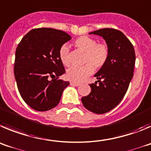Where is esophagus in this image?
I'll use <instances>...</instances> for the list:
<instances>
[{"mask_svg":"<svg viewBox=\"0 0 151 151\" xmlns=\"http://www.w3.org/2000/svg\"><path fill=\"white\" fill-rule=\"evenodd\" d=\"M70 84L71 86H80V83H79L76 82H70Z\"/></svg>","mask_w":151,"mask_h":151,"instance_id":"obj_1","label":"esophagus"}]
</instances>
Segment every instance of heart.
<instances>
[{"label":"heart","instance_id":"obj_1","mask_svg":"<svg viewBox=\"0 0 151 151\" xmlns=\"http://www.w3.org/2000/svg\"><path fill=\"white\" fill-rule=\"evenodd\" d=\"M74 45L85 52L84 62L82 67H71L68 69L66 77L74 82H82L90 76L96 69H100L108 62L110 55L109 48L105 43H99L96 39L88 36L80 37L74 41ZM69 48L62 45L59 51V56L64 65H69Z\"/></svg>","mask_w":151,"mask_h":151}]
</instances>
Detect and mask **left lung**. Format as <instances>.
Returning a JSON list of instances; mask_svg holds the SVG:
<instances>
[{
  "instance_id": "obj_1",
  "label": "left lung",
  "mask_w": 151,
  "mask_h": 151,
  "mask_svg": "<svg viewBox=\"0 0 151 151\" xmlns=\"http://www.w3.org/2000/svg\"><path fill=\"white\" fill-rule=\"evenodd\" d=\"M89 34L102 37L110 55L95 74L98 81L89 84L90 93L81 101L86 109L101 114L114 108L124 97L133 77L135 53L131 42L119 30L102 28Z\"/></svg>"
}]
</instances>
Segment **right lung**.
<instances>
[{"mask_svg":"<svg viewBox=\"0 0 151 151\" xmlns=\"http://www.w3.org/2000/svg\"><path fill=\"white\" fill-rule=\"evenodd\" d=\"M70 39L60 30L35 28L23 37L16 48L14 75L17 87L25 102L35 111L55 108L70 84L59 79L65 73L59 51Z\"/></svg>","mask_w":151,"mask_h":151,"instance_id":"add662e5","label":"right lung"}]
</instances>
